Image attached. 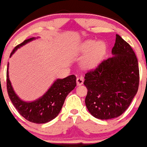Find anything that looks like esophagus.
I'll return each mask as SVG.
<instances>
[{"mask_svg": "<svg viewBox=\"0 0 147 147\" xmlns=\"http://www.w3.org/2000/svg\"><path fill=\"white\" fill-rule=\"evenodd\" d=\"M77 84L78 86H80L83 83V80H84V78H83V76H80V77H78L77 78Z\"/></svg>", "mask_w": 147, "mask_h": 147, "instance_id": "34e87169", "label": "esophagus"}]
</instances>
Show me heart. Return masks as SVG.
Instances as JSON below:
<instances>
[{
  "instance_id": "obj_1",
  "label": "heart",
  "mask_w": 147,
  "mask_h": 147,
  "mask_svg": "<svg viewBox=\"0 0 147 147\" xmlns=\"http://www.w3.org/2000/svg\"><path fill=\"white\" fill-rule=\"evenodd\" d=\"M82 51L88 53L83 59V65L87 68H93L99 63L106 50V45L102 41L95 42L94 40H87L82 45Z\"/></svg>"
}]
</instances>
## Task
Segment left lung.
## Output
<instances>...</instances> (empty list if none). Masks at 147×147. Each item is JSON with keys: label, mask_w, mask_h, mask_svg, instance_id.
<instances>
[{"label": "left lung", "mask_w": 147, "mask_h": 147, "mask_svg": "<svg viewBox=\"0 0 147 147\" xmlns=\"http://www.w3.org/2000/svg\"><path fill=\"white\" fill-rule=\"evenodd\" d=\"M112 53L85 75L88 89L85 103L96 118L109 120L121 115L131 105L139 85L138 59L134 50L119 35Z\"/></svg>", "instance_id": "1"}]
</instances>
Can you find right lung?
<instances>
[{
	"label": "right lung",
	"mask_w": 147,
	"mask_h": 147,
	"mask_svg": "<svg viewBox=\"0 0 147 147\" xmlns=\"http://www.w3.org/2000/svg\"><path fill=\"white\" fill-rule=\"evenodd\" d=\"M34 39V38H29L17 45L11 53L10 57L16 49ZM76 85V77L74 75L64 79H58L41 98L32 102H26L22 101L13 91L9 78L8 67L6 71V88L12 104L26 120L38 124L48 123L57 117L61 111L66 97Z\"/></svg>",
	"instance_id": "obj_1"
}]
</instances>
